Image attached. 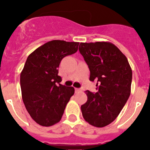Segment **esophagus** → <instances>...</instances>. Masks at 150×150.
Listing matches in <instances>:
<instances>
[{"instance_id": "esophagus-1", "label": "esophagus", "mask_w": 150, "mask_h": 150, "mask_svg": "<svg viewBox=\"0 0 150 150\" xmlns=\"http://www.w3.org/2000/svg\"><path fill=\"white\" fill-rule=\"evenodd\" d=\"M81 91V88H75V93H79V92Z\"/></svg>"}]
</instances>
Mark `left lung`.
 I'll list each match as a JSON object with an SVG mask.
<instances>
[{
  "label": "left lung",
  "instance_id": "obj_1",
  "mask_svg": "<svg viewBox=\"0 0 150 150\" xmlns=\"http://www.w3.org/2000/svg\"><path fill=\"white\" fill-rule=\"evenodd\" d=\"M79 51L90 70V81L98 91H86L87 102L81 105L83 117L102 128L114 121L131 94L132 70L126 57L110 42L81 43Z\"/></svg>",
  "mask_w": 150,
  "mask_h": 150
}]
</instances>
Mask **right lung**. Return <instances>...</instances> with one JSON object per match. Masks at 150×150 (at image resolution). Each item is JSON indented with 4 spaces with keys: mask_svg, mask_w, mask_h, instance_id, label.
Wrapping results in <instances>:
<instances>
[{
    "mask_svg": "<svg viewBox=\"0 0 150 150\" xmlns=\"http://www.w3.org/2000/svg\"><path fill=\"white\" fill-rule=\"evenodd\" d=\"M78 42L54 40L28 56L20 75L22 96L32 118L42 126L60 121L73 87L60 84L58 68L62 59L78 51Z\"/></svg>",
    "mask_w": 150,
    "mask_h": 150,
    "instance_id": "right-lung-1",
    "label": "right lung"
}]
</instances>
